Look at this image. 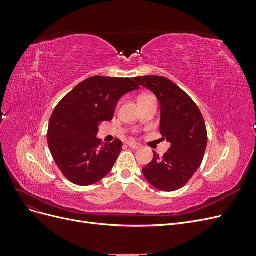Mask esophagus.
I'll return each instance as SVG.
<instances>
[{
    "mask_svg": "<svg viewBox=\"0 0 256 256\" xmlns=\"http://www.w3.org/2000/svg\"><path fill=\"white\" fill-rule=\"evenodd\" d=\"M127 145H128L129 147H131V148H134V150H138V148H140V147H141L140 144L136 143V142H132V141L127 142Z\"/></svg>",
    "mask_w": 256,
    "mask_h": 256,
    "instance_id": "obj_1",
    "label": "esophagus"
}]
</instances>
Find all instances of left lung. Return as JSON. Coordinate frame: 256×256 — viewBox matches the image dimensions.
<instances>
[{"mask_svg": "<svg viewBox=\"0 0 256 256\" xmlns=\"http://www.w3.org/2000/svg\"><path fill=\"white\" fill-rule=\"evenodd\" d=\"M134 80L150 90L160 104V134L171 144L160 157L154 158L142 171L148 182L161 191L182 188L203 161L207 131L202 113L194 102L164 76H145Z\"/></svg>", "mask_w": 256, "mask_h": 256, "instance_id": "8db88e82", "label": "left lung"}]
</instances>
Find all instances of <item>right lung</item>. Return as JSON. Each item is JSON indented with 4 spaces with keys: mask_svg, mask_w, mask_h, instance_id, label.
<instances>
[{
    "mask_svg": "<svg viewBox=\"0 0 256 256\" xmlns=\"http://www.w3.org/2000/svg\"><path fill=\"white\" fill-rule=\"evenodd\" d=\"M138 88L134 78L95 76L60 100L51 115L47 138L52 157L69 182L90 186L109 174L122 143L118 138L102 143L98 127L112 120L122 96Z\"/></svg>",
    "mask_w": 256,
    "mask_h": 256,
    "instance_id": "1",
    "label": "right lung"
}]
</instances>
